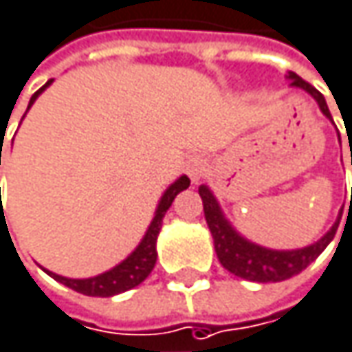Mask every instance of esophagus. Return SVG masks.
I'll return each instance as SVG.
<instances>
[{
    "mask_svg": "<svg viewBox=\"0 0 352 352\" xmlns=\"http://www.w3.org/2000/svg\"><path fill=\"white\" fill-rule=\"evenodd\" d=\"M185 171H187V175L191 177L193 181L201 179V177L206 175V171H208V159H206L204 155H193V157H189V161H187V165H185Z\"/></svg>",
    "mask_w": 352,
    "mask_h": 352,
    "instance_id": "1",
    "label": "esophagus"
}]
</instances>
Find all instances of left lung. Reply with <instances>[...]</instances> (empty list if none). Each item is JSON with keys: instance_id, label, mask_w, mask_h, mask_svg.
<instances>
[{"instance_id": "obj_1", "label": "left lung", "mask_w": 352, "mask_h": 352, "mask_svg": "<svg viewBox=\"0 0 352 352\" xmlns=\"http://www.w3.org/2000/svg\"><path fill=\"white\" fill-rule=\"evenodd\" d=\"M290 84L292 86H298L306 90L320 107V111L324 112V116H331V111L327 107V100L324 96L306 80H302L300 76H296L294 72H290ZM352 163V161H351ZM199 195L204 199V213H206V221L209 226V232L213 236V243H215V254L221 262V266L226 270H230L232 274L245 278V280H252V282H282V280H288L296 274H300L304 268L310 266V262H314L322 250L333 241L336 234V228H338V221H340V215L335 221V226L331 228V232H327L324 238L302 248V250H292V252H276V250H268V248H260L256 243H250L243 238H240L232 228L230 223L223 219L219 206L215 201V197L211 195L206 185L199 187Z\"/></svg>"}]
</instances>
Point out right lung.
Returning <instances> with one entry per match:
<instances>
[{
	"mask_svg": "<svg viewBox=\"0 0 352 352\" xmlns=\"http://www.w3.org/2000/svg\"><path fill=\"white\" fill-rule=\"evenodd\" d=\"M50 82L52 80L46 82L38 92H34L30 104H34V100L38 98V94L48 86ZM189 183H191L189 177L183 175L181 179H177L175 183L165 191V195H163V199H161V204H159V208H157V213H155V217H153V221H151V226H148V230H146V234H144L143 241H141L139 248H137L122 264H118L116 268L104 272V274H100V276L88 278V280H72V278H64V276L52 274V272L48 270L46 272H48L54 280L62 282L64 286H68V288H72V290H76V292H80V294H86V296H102V298H104V296H114V294H120V292H124V290H131V288L139 286L144 278L151 274V270L155 268V262H157V248H155V245H157V236H159L163 217H165L167 209L171 208V204H173V199L177 197V193H181L183 189H187Z\"/></svg>",
	"mask_w": 352,
	"mask_h": 352,
	"instance_id": "right-lung-1",
	"label": "right lung"
}]
</instances>
